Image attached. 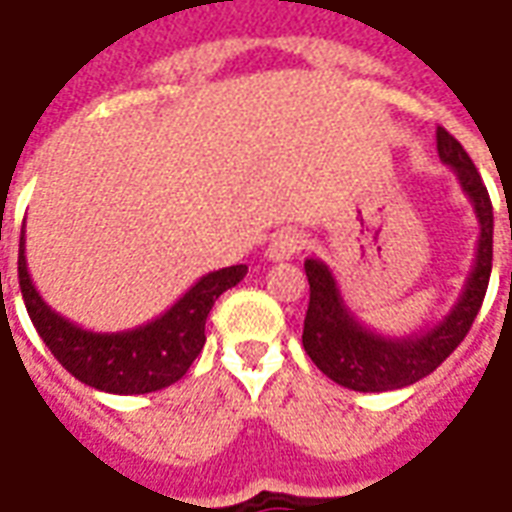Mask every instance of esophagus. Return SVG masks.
<instances>
[{"label":"esophagus","instance_id":"1","mask_svg":"<svg viewBox=\"0 0 512 512\" xmlns=\"http://www.w3.org/2000/svg\"><path fill=\"white\" fill-rule=\"evenodd\" d=\"M304 246H307V235L301 230H282L271 238L266 255L268 260H290L293 255H299Z\"/></svg>","mask_w":512,"mask_h":512}]
</instances>
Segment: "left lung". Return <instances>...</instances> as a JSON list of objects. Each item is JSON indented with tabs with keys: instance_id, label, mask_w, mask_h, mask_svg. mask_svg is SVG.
Returning a JSON list of instances; mask_svg holds the SVG:
<instances>
[{
	"instance_id": "8db88e82",
	"label": "left lung",
	"mask_w": 512,
	"mask_h": 512,
	"mask_svg": "<svg viewBox=\"0 0 512 512\" xmlns=\"http://www.w3.org/2000/svg\"><path fill=\"white\" fill-rule=\"evenodd\" d=\"M436 147L441 161L455 172L480 224L472 271L463 282L458 301L436 326L419 329L406 337H386L373 332L345 304L332 268L315 257L304 260V271L310 279V307L304 318L301 343L318 370L345 389L389 392V389L417 384L419 378L430 376L461 345L483 307L488 279H491V260H494L491 197L469 153L441 126L436 131Z\"/></svg>"
}]
</instances>
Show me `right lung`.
<instances>
[{"label": "right lung", "mask_w": 512, "mask_h": 512, "mask_svg": "<svg viewBox=\"0 0 512 512\" xmlns=\"http://www.w3.org/2000/svg\"><path fill=\"white\" fill-rule=\"evenodd\" d=\"M27 238L21 227L18 285L40 340L82 384L112 395H145L186 376L205 345L208 312L224 290L246 277V266L219 268L200 277L164 315L126 332H90L43 301L27 271Z\"/></svg>", "instance_id": "obj_1"}]
</instances>
